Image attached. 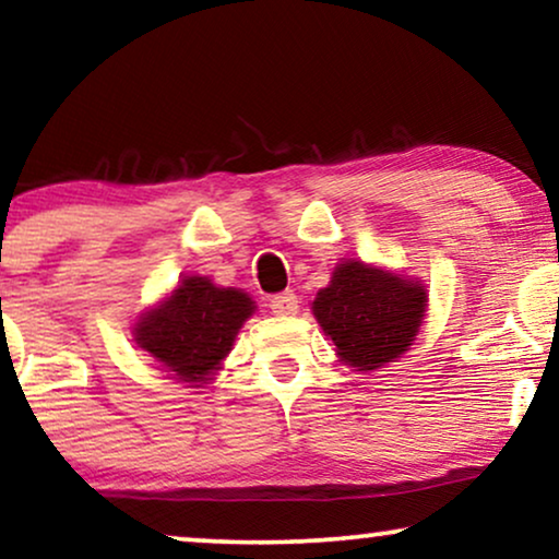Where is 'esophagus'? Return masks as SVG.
Returning <instances> with one entry per match:
<instances>
[{
    "instance_id": "esophagus-1",
    "label": "esophagus",
    "mask_w": 559,
    "mask_h": 559,
    "mask_svg": "<svg viewBox=\"0 0 559 559\" xmlns=\"http://www.w3.org/2000/svg\"><path fill=\"white\" fill-rule=\"evenodd\" d=\"M270 308L272 312H277V316H295V312L300 310V302H297V295L293 289H287V293L272 297Z\"/></svg>"
}]
</instances>
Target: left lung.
<instances>
[{
	"label": "left lung",
	"instance_id": "8db88e82",
	"mask_svg": "<svg viewBox=\"0 0 559 559\" xmlns=\"http://www.w3.org/2000/svg\"><path fill=\"white\" fill-rule=\"evenodd\" d=\"M425 310V285L356 259L335 266L331 285L312 300L335 354L356 371H377L409 350Z\"/></svg>",
	"mask_w": 559,
	"mask_h": 559
}]
</instances>
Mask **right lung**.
Returning a JSON list of instances; mask_svg holds the SVG:
<instances>
[{"label":"right lung","mask_w":559,"mask_h":559,"mask_svg":"<svg viewBox=\"0 0 559 559\" xmlns=\"http://www.w3.org/2000/svg\"><path fill=\"white\" fill-rule=\"evenodd\" d=\"M254 308V300L241 289L216 287L195 274L182 280L157 308L142 312L134 341L173 379L201 386L221 369Z\"/></svg>","instance_id":"obj_1"}]
</instances>
